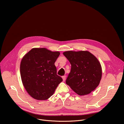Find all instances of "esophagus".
<instances>
[{
    "mask_svg": "<svg viewBox=\"0 0 124 124\" xmlns=\"http://www.w3.org/2000/svg\"><path fill=\"white\" fill-rule=\"evenodd\" d=\"M62 78H63V81H65V80H66V76H62Z\"/></svg>",
    "mask_w": 124,
    "mask_h": 124,
    "instance_id": "34e87169",
    "label": "esophagus"
}]
</instances>
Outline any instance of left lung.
Masks as SVG:
<instances>
[{
    "label": "left lung",
    "mask_w": 124,
    "mask_h": 124,
    "mask_svg": "<svg viewBox=\"0 0 124 124\" xmlns=\"http://www.w3.org/2000/svg\"><path fill=\"white\" fill-rule=\"evenodd\" d=\"M63 54L71 64L66 84L80 96L94 91L102 75L101 67L97 58L87 51H68Z\"/></svg>",
    "instance_id": "left-lung-1"
}]
</instances>
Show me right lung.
<instances>
[{
  "instance_id": "right-lung-1",
  "label": "right lung",
  "mask_w": 124,
  "mask_h": 124,
  "mask_svg": "<svg viewBox=\"0 0 124 124\" xmlns=\"http://www.w3.org/2000/svg\"><path fill=\"white\" fill-rule=\"evenodd\" d=\"M59 55L58 51L34 48L22 59L20 65L22 80L27 93L34 99H48L62 81V78L57 75L54 65Z\"/></svg>"
}]
</instances>
